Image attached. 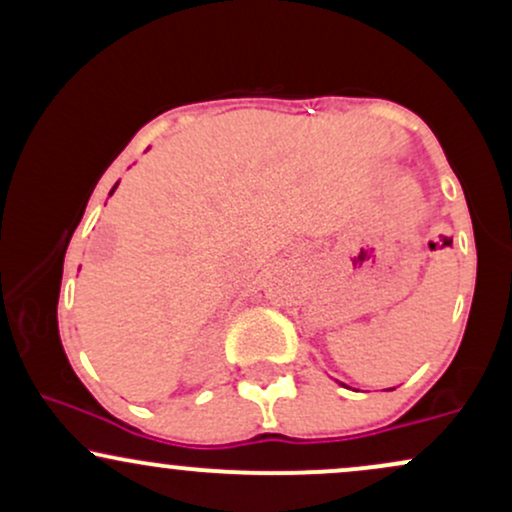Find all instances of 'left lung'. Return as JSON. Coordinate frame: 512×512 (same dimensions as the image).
I'll return each mask as SVG.
<instances>
[{
	"mask_svg": "<svg viewBox=\"0 0 512 512\" xmlns=\"http://www.w3.org/2000/svg\"><path fill=\"white\" fill-rule=\"evenodd\" d=\"M339 385H344V383H339ZM346 387V385H344ZM387 390H395V387H387Z\"/></svg>",
	"mask_w": 512,
	"mask_h": 512,
	"instance_id": "left-lung-1",
	"label": "left lung"
}]
</instances>
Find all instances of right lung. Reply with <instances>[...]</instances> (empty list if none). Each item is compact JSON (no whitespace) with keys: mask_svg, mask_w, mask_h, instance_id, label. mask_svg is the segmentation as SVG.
Returning <instances> with one entry per match:
<instances>
[{"mask_svg":"<svg viewBox=\"0 0 512 512\" xmlns=\"http://www.w3.org/2000/svg\"><path fill=\"white\" fill-rule=\"evenodd\" d=\"M117 185H120V182H115V187H113V190H110V195H113V192L117 190Z\"/></svg>","mask_w":512,"mask_h":512,"instance_id":"add662e5","label":"right lung"}]
</instances>
